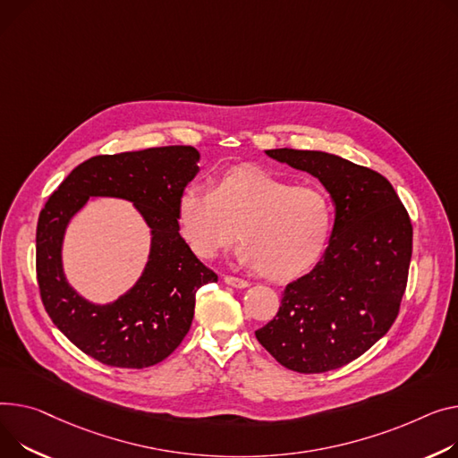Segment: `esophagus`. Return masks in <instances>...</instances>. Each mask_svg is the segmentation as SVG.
Returning <instances> with one entry per match:
<instances>
[{"label": "esophagus", "instance_id": "obj_1", "mask_svg": "<svg viewBox=\"0 0 458 458\" xmlns=\"http://www.w3.org/2000/svg\"><path fill=\"white\" fill-rule=\"evenodd\" d=\"M225 284L235 289H247L250 284L242 278H235V276H225Z\"/></svg>", "mask_w": 458, "mask_h": 458}]
</instances>
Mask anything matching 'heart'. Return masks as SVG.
Masks as SVG:
<instances>
[{
  "instance_id": "b5f03b06",
  "label": "heart",
  "mask_w": 458,
  "mask_h": 458,
  "mask_svg": "<svg viewBox=\"0 0 458 458\" xmlns=\"http://www.w3.org/2000/svg\"><path fill=\"white\" fill-rule=\"evenodd\" d=\"M182 239L202 259L216 258L235 239L241 265L272 282L296 280L322 258L333 228V204L317 186L259 167H235L209 190L191 186L176 204Z\"/></svg>"
}]
</instances>
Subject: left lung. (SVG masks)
<instances>
[{
	"instance_id": "left-lung-1",
	"label": "left lung",
	"mask_w": 458,
	"mask_h": 458,
	"mask_svg": "<svg viewBox=\"0 0 458 458\" xmlns=\"http://www.w3.org/2000/svg\"><path fill=\"white\" fill-rule=\"evenodd\" d=\"M265 152L322 182L335 223L322 259L285 287L280 311L256 339L293 372L341 369L398 317L412 256L409 213L390 182L369 167L322 150Z\"/></svg>"
}]
</instances>
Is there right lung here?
Here are the masks:
<instances>
[{"label": "right lung", "mask_w": 458, "mask_h": 458, "mask_svg": "<svg viewBox=\"0 0 458 458\" xmlns=\"http://www.w3.org/2000/svg\"><path fill=\"white\" fill-rule=\"evenodd\" d=\"M199 158L190 145L94 157L64 178L40 211L37 278L44 308L81 352L108 367L147 369L169 357L191 327L197 291L217 282L176 223L178 199L199 173ZM89 196L132 201L151 228L149 261L140 280L105 307L82 299L62 268L65 228Z\"/></svg>", "instance_id": "obj_1"}]
</instances>
